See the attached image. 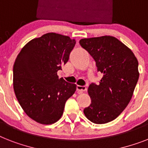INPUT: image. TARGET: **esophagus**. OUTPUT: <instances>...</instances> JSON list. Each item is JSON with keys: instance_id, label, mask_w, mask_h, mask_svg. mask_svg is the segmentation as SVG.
<instances>
[{"instance_id": "obj_1", "label": "esophagus", "mask_w": 148, "mask_h": 148, "mask_svg": "<svg viewBox=\"0 0 148 148\" xmlns=\"http://www.w3.org/2000/svg\"><path fill=\"white\" fill-rule=\"evenodd\" d=\"M86 90V87L85 86H80V85H77V91L78 93H82V92H84Z\"/></svg>"}]
</instances>
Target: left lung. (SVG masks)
<instances>
[{
    "label": "left lung",
    "instance_id": "obj_1",
    "mask_svg": "<svg viewBox=\"0 0 148 148\" xmlns=\"http://www.w3.org/2000/svg\"><path fill=\"white\" fill-rule=\"evenodd\" d=\"M93 57L103 77L88 88L91 99L84 113L95 124H105L119 116L130 102L139 77L138 62L130 49L113 36L80 40Z\"/></svg>",
    "mask_w": 148,
    "mask_h": 148
}]
</instances>
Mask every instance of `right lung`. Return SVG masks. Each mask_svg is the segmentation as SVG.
Listing matches in <instances>:
<instances>
[{"instance_id": "add662e5", "label": "right lung", "mask_w": 148, "mask_h": 148, "mask_svg": "<svg viewBox=\"0 0 148 148\" xmlns=\"http://www.w3.org/2000/svg\"><path fill=\"white\" fill-rule=\"evenodd\" d=\"M75 44L69 36L49 32L29 42L16 58V97L26 115L40 124L58 121L66 101L76 91V84L58 78L57 74L68 62Z\"/></svg>"}]
</instances>
